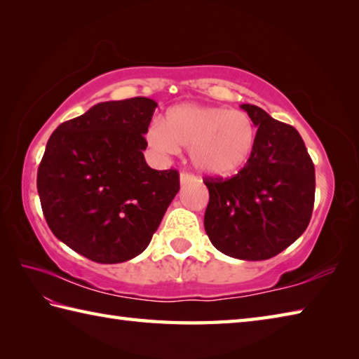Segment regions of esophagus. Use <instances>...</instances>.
Listing matches in <instances>:
<instances>
[{
  "label": "esophagus",
  "instance_id": "1",
  "mask_svg": "<svg viewBox=\"0 0 359 359\" xmlns=\"http://www.w3.org/2000/svg\"><path fill=\"white\" fill-rule=\"evenodd\" d=\"M194 180H196V177H194L193 174H188V172H182L180 174V185L182 187L191 184V182H194Z\"/></svg>",
  "mask_w": 359,
  "mask_h": 359
}]
</instances>
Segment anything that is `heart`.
<instances>
[{
    "label": "heart",
    "mask_w": 359,
    "mask_h": 359,
    "mask_svg": "<svg viewBox=\"0 0 359 359\" xmlns=\"http://www.w3.org/2000/svg\"><path fill=\"white\" fill-rule=\"evenodd\" d=\"M147 142L158 154H177L180 147L189 148L197 171L228 177L253 156L256 126L243 111L184 103L168 109L165 123H151Z\"/></svg>",
    "instance_id": "heart-1"
}]
</instances>
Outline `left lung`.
<instances>
[{"mask_svg":"<svg viewBox=\"0 0 359 359\" xmlns=\"http://www.w3.org/2000/svg\"><path fill=\"white\" fill-rule=\"evenodd\" d=\"M257 128L253 156L230 179L203 180L210 202L205 231L224 255L264 261L279 255L309 226L315 165L293 126L255 104H241Z\"/></svg>","mask_w":359,"mask_h":359,"instance_id":"8db88e82","label":"left lung"}]
</instances>
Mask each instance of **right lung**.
Returning <instances> with one entry per match:
<instances>
[{
    "instance_id": "1",
    "label": "right lung",
    "mask_w": 359,
    "mask_h": 359,
    "mask_svg": "<svg viewBox=\"0 0 359 359\" xmlns=\"http://www.w3.org/2000/svg\"><path fill=\"white\" fill-rule=\"evenodd\" d=\"M157 103L103 102L52 133L36 174L55 238L90 261L120 264L149 245L179 193V172L148 166L143 151Z\"/></svg>"
}]
</instances>
